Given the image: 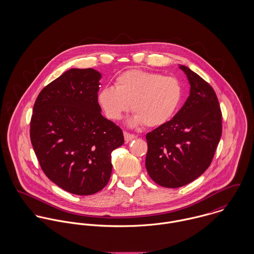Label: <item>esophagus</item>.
<instances>
[{"instance_id": "obj_1", "label": "esophagus", "mask_w": 254, "mask_h": 254, "mask_svg": "<svg viewBox=\"0 0 254 254\" xmlns=\"http://www.w3.org/2000/svg\"><path fill=\"white\" fill-rule=\"evenodd\" d=\"M137 138V136H135L134 134H130V133H128V132H124V140H125V142H130V141H132V140H134V139H136Z\"/></svg>"}]
</instances>
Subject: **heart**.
<instances>
[{
    "mask_svg": "<svg viewBox=\"0 0 254 254\" xmlns=\"http://www.w3.org/2000/svg\"><path fill=\"white\" fill-rule=\"evenodd\" d=\"M182 88L171 76L141 69L120 74L115 87L103 88L98 101L109 119L117 121L131 107L135 112L129 124L157 127L168 122L179 107Z\"/></svg>",
    "mask_w": 254,
    "mask_h": 254,
    "instance_id": "1",
    "label": "heart"
}]
</instances>
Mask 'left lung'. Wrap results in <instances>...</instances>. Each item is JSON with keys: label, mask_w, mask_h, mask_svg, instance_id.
Listing matches in <instances>:
<instances>
[{"label": "left lung", "mask_w": 254, "mask_h": 254, "mask_svg": "<svg viewBox=\"0 0 254 254\" xmlns=\"http://www.w3.org/2000/svg\"><path fill=\"white\" fill-rule=\"evenodd\" d=\"M190 96L176 115L146 134L145 168L165 188H179L198 178L210 165L222 134V113L212 87L185 65Z\"/></svg>", "instance_id": "1"}]
</instances>
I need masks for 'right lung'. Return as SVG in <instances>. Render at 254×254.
I'll return each mask as SVG.
<instances>
[{"label":"right lung","instance_id":"1","mask_svg":"<svg viewBox=\"0 0 254 254\" xmlns=\"http://www.w3.org/2000/svg\"><path fill=\"white\" fill-rule=\"evenodd\" d=\"M101 78L93 68L62 74L38 95L30 122L31 144L42 170L78 195L107 186L111 152L124 143L122 130L101 113Z\"/></svg>","mask_w":254,"mask_h":254}]
</instances>
